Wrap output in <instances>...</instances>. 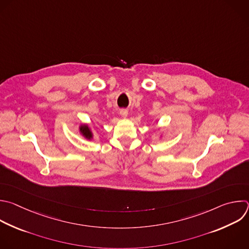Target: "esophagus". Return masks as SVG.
I'll return each instance as SVG.
<instances>
[{
	"mask_svg": "<svg viewBox=\"0 0 249 249\" xmlns=\"http://www.w3.org/2000/svg\"><path fill=\"white\" fill-rule=\"evenodd\" d=\"M120 115H121L122 117H127L128 111H127L126 109H120Z\"/></svg>",
	"mask_w": 249,
	"mask_h": 249,
	"instance_id": "esophagus-1",
	"label": "esophagus"
}]
</instances>
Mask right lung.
<instances>
[{"label": "right lung", "instance_id": "add662e5", "mask_svg": "<svg viewBox=\"0 0 249 249\" xmlns=\"http://www.w3.org/2000/svg\"><path fill=\"white\" fill-rule=\"evenodd\" d=\"M80 131L82 132V134L84 135L86 138H88V139H91V138H92V133H91L90 129L88 128V126H86V125L82 126V127L80 128Z\"/></svg>", "mask_w": 249, "mask_h": 249}]
</instances>
